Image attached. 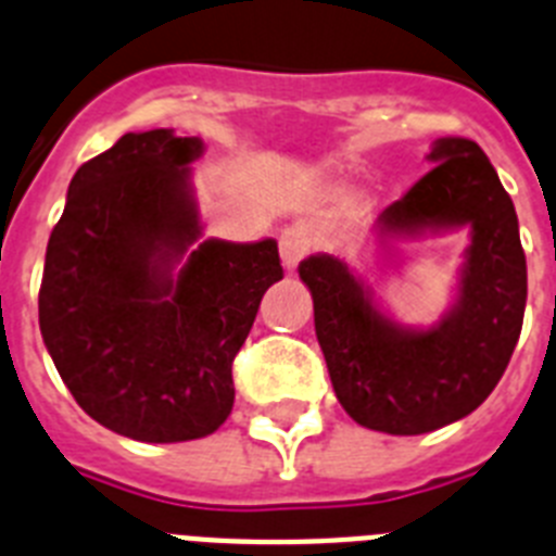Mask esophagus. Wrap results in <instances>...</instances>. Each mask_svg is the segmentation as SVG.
<instances>
[{"instance_id":"1","label":"esophagus","mask_w":556,"mask_h":556,"mask_svg":"<svg viewBox=\"0 0 556 556\" xmlns=\"http://www.w3.org/2000/svg\"><path fill=\"white\" fill-rule=\"evenodd\" d=\"M307 251H311V240H307L302 226H288V229L279 235V257H282V265L288 271H293V268L305 260Z\"/></svg>"}]
</instances>
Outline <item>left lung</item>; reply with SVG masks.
Returning a JSON list of instances; mask_svg holds the SVG:
<instances>
[{
	"mask_svg": "<svg viewBox=\"0 0 556 556\" xmlns=\"http://www.w3.org/2000/svg\"><path fill=\"white\" fill-rule=\"evenodd\" d=\"M428 159L433 170L386 206L375 235L470 229L458 296L439 325H397L332 254L299 263L338 403L364 428L394 437L437 431L476 412L509 364L526 311L518 215L490 159L465 137L437 139Z\"/></svg>",
	"mask_w": 556,
	"mask_h": 556,
	"instance_id": "left-lung-1",
	"label": "left lung"
}]
</instances>
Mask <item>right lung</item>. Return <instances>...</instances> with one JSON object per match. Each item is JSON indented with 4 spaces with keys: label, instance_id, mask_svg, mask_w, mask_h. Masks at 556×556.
Here are the masks:
<instances>
[{
    "label": "right lung",
    "instance_id": "1",
    "mask_svg": "<svg viewBox=\"0 0 556 556\" xmlns=\"http://www.w3.org/2000/svg\"><path fill=\"white\" fill-rule=\"evenodd\" d=\"M201 153L167 128L125 134L77 167L47 243L38 325L52 364L91 419L137 442L218 431L231 361L282 279L277 240H198Z\"/></svg>",
    "mask_w": 556,
    "mask_h": 556
}]
</instances>
